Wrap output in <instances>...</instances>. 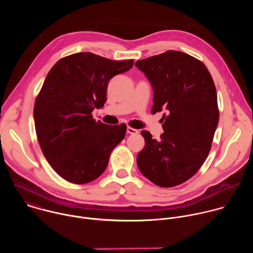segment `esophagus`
<instances>
[{
  "mask_svg": "<svg viewBox=\"0 0 253 253\" xmlns=\"http://www.w3.org/2000/svg\"><path fill=\"white\" fill-rule=\"evenodd\" d=\"M127 133H129V134H137V133H138V130L135 129V128H132V127L128 126V127H127Z\"/></svg>",
  "mask_w": 253,
  "mask_h": 253,
  "instance_id": "obj_1",
  "label": "esophagus"
}]
</instances>
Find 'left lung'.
Instances as JSON below:
<instances>
[{
    "instance_id": "8db88e82",
    "label": "left lung",
    "mask_w": 253,
    "mask_h": 253,
    "mask_svg": "<svg viewBox=\"0 0 253 253\" xmlns=\"http://www.w3.org/2000/svg\"><path fill=\"white\" fill-rule=\"evenodd\" d=\"M135 66L154 90L152 114L166 109L164 133L153 139L142 131L145 146L137 155L140 172L160 187L182 184L199 170L218 125L217 94L206 66L179 51L139 60Z\"/></svg>"
}]
</instances>
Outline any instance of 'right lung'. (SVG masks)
I'll list each match as a JSON object with an SVG mask.
<instances>
[{
    "instance_id": "1",
    "label": "right lung",
    "mask_w": 253,
    "mask_h": 253,
    "mask_svg": "<svg viewBox=\"0 0 253 253\" xmlns=\"http://www.w3.org/2000/svg\"><path fill=\"white\" fill-rule=\"evenodd\" d=\"M133 64L83 52L60 59L48 73L34 105L36 134L45 158L67 181L97 179L123 140L125 124L95 121L92 112L104 106L109 81Z\"/></svg>"
}]
</instances>
